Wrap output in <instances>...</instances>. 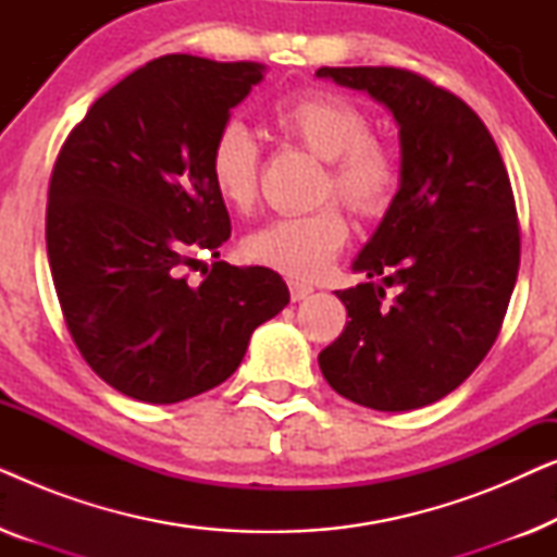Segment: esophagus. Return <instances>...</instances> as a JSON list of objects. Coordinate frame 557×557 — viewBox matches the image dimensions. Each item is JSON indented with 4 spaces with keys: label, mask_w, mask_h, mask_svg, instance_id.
Listing matches in <instances>:
<instances>
[{
    "label": "esophagus",
    "mask_w": 557,
    "mask_h": 557,
    "mask_svg": "<svg viewBox=\"0 0 557 557\" xmlns=\"http://www.w3.org/2000/svg\"><path fill=\"white\" fill-rule=\"evenodd\" d=\"M288 292H292V301H301V299H307V296L314 292V288H311L309 284H299V281H292V284H288Z\"/></svg>",
    "instance_id": "obj_1"
}]
</instances>
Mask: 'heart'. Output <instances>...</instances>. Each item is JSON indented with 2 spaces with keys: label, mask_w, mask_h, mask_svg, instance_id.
<instances>
[{
  "label": "heart",
  "mask_w": 557,
  "mask_h": 557,
  "mask_svg": "<svg viewBox=\"0 0 557 557\" xmlns=\"http://www.w3.org/2000/svg\"><path fill=\"white\" fill-rule=\"evenodd\" d=\"M271 121L286 141L324 159L319 200L337 197L360 218H377L398 193L400 166L395 151L372 136V121L347 96L330 90L294 94L273 106ZM261 149L240 121H227L210 147V180L220 200L233 210L256 202ZM349 235L347 220L334 205L304 215L276 218L243 243L250 261L296 281L326 273Z\"/></svg>",
  "instance_id": "b5f03b06"
}]
</instances>
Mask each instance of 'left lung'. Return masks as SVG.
Wrapping results in <instances>:
<instances>
[{
	"label": "left lung",
	"mask_w": 557,
	"mask_h": 557,
	"mask_svg": "<svg viewBox=\"0 0 557 557\" xmlns=\"http://www.w3.org/2000/svg\"><path fill=\"white\" fill-rule=\"evenodd\" d=\"M317 78L383 103L400 139L398 193L352 261L370 281L337 292L349 322L319 368L357 406H431L484 360L512 296L520 227L505 162L482 119L421 75L319 67ZM385 285L401 288L393 302Z\"/></svg>",
	"instance_id": "8db88e82"
}]
</instances>
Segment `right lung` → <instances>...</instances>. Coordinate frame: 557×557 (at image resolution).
I'll use <instances>...</instances> for the list:
<instances>
[{
  "instance_id": "add662e5",
  "label": "right lung",
  "mask_w": 557,
  "mask_h": 557,
  "mask_svg": "<svg viewBox=\"0 0 557 557\" xmlns=\"http://www.w3.org/2000/svg\"><path fill=\"white\" fill-rule=\"evenodd\" d=\"M265 65L162 55L90 106L67 136L48 195V258L83 360L119 393L180 403L225 383L250 334L288 304L263 265L195 253L231 238L210 180V147Z\"/></svg>"
}]
</instances>
